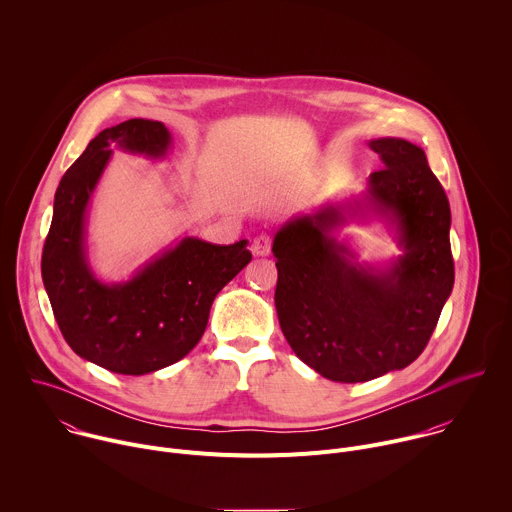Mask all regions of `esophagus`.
Returning a JSON list of instances; mask_svg holds the SVG:
<instances>
[{
  "mask_svg": "<svg viewBox=\"0 0 512 512\" xmlns=\"http://www.w3.org/2000/svg\"><path fill=\"white\" fill-rule=\"evenodd\" d=\"M251 251H253V255H257V257L269 255V253H271V237H269L267 233L257 235V237L253 239V243H251Z\"/></svg>",
  "mask_w": 512,
  "mask_h": 512,
  "instance_id": "esophagus-1",
  "label": "esophagus"
}]
</instances>
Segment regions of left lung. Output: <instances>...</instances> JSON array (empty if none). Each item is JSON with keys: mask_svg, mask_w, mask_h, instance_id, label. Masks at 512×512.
Masks as SVG:
<instances>
[{"mask_svg": "<svg viewBox=\"0 0 512 512\" xmlns=\"http://www.w3.org/2000/svg\"><path fill=\"white\" fill-rule=\"evenodd\" d=\"M384 168L366 203L398 231L404 253L384 271L350 261L331 231L362 205H325L273 239L275 307L295 356L331 382H368L410 366L426 348L454 285L448 197L420 146L378 138Z\"/></svg>", "mask_w": 512, "mask_h": 512, "instance_id": "1", "label": "left lung"}]
</instances>
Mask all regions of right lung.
<instances>
[{
    "label": "right lung",
    "mask_w": 512,
    "mask_h": 512,
    "mask_svg": "<svg viewBox=\"0 0 512 512\" xmlns=\"http://www.w3.org/2000/svg\"><path fill=\"white\" fill-rule=\"evenodd\" d=\"M112 146L160 158L162 122L132 118L102 130L66 170L42 253V279L58 327L84 360L142 376L183 360L205 333L217 293L251 261L247 241L213 245L185 237L124 283H102L86 259V209Z\"/></svg>",
    "instance_id": "right-lung-1"
}]
</instances>
